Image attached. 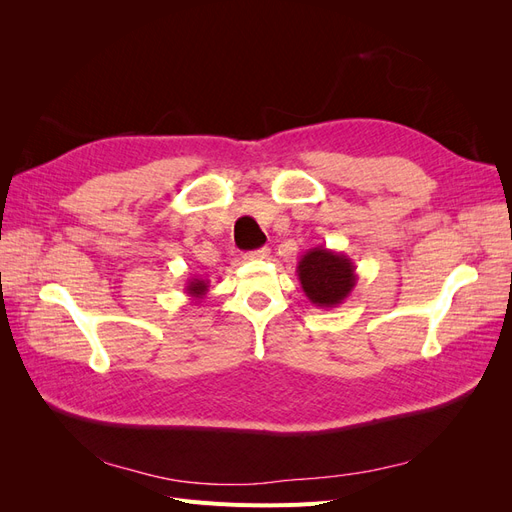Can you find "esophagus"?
<instances>
[{"mask_svg": "<svg viewBox=\"0 0 512 512\" xmlns=\"http://www.w3.org/2000/svg\"><path fill=\"white\" fill-rule=\"evenodd\" d=\"M267 256H269V247H260V250L247 252L243 258H247V260H265Z\"/></svg>", "mask_w": 512, "mask_h": 512, "instance_id": "obj_1", "label": "esophagus"}]
</instances>
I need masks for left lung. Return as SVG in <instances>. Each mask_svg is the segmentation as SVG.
<instances>
[{"mask_svg":"<svg viewBox=\"0 0 512 512\" xmlns=\"http://www.w3.org/2000/svg\"><path fill=\"white\" fill-rule=\"evenodd\" d=\"M297 275L305 297L320 309L342 305L359 280L354 262L346 254L322 245L301 256Z\"/></svg>","mask_w":512,"mask_h":512,"instance_id":"1","label":"left lung"}]
</instances>
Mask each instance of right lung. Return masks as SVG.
Wrapping results in <instances>:
<instances>
[{
	"instance_id": "1",
	"label": "right lung",
	"mask_w": 512,
	"mask_h": 512,
	"mask_svg": "<svg viewBox=\"0 0 512 512\" xmlns=\"http://www.w3.org/2000/svg\"><path fill=\"white\" fill-rule=\"evenodd\" d=\"M207 290H209V282L203 280V277H198V275L190 277L188 284H185V294H188V297H192V301L203 299L205 294H207Z\"/></svg>"
}]
</instances>
